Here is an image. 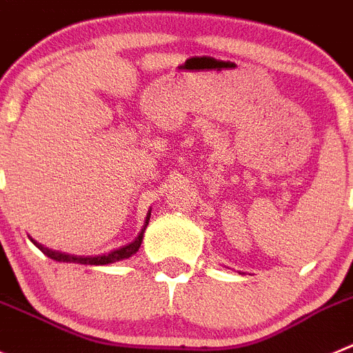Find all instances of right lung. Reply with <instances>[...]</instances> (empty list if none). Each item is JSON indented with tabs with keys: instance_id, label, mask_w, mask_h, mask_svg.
Masks as SVG:
<instances>
[{
	"instance_id": "add662e5",
	"label": "right lung",
	"mask_w": 353,
	"mask_h": 353,
	"mask_svg": "<svg viewBox=\"0 0 353 353\" xmlns=\"http://www.w3.org/2000/svg\"><path fill=\"white\" fill-rule=\"evenodd\" d=\"M149 216H151V212H148V218H145V223L144 227H142L141 234H139V237L133 243L126 244V246L119 248V250H114V252L110 253H103V255H97V256H79V255H70V253H63V252H56V250H50V248H46L43 244L37 243V241H33L34 246L40 250V252L46 253L49 259L56 260V262H77V263H84V265H105V263H114V262H119V260H125V259H130L132 255H135V253L139 252V248H141L142 244V237H144V232H145V227L149 225Z\"/></svg>"
}]
</instances>
